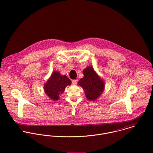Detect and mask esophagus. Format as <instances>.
<instances>
[{
	"mask_svg": "<svg viewBox=\"0 0 153 153\" xmlns=\"http://www.w3.org/2000/svg\"><path fill=\"white\" fill-rule=\"evenodd\" d=\"M72 84H73L75 85V84H77V82H78V80H77V79H74V80H72Z\"/></svg>",
	"mask_w": 153,
	"mask_h": 153,
	"instance_id": "esophagus-1",
	"label": "esophagus"
}]
</instances>
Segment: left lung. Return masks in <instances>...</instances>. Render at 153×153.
Segmentation results:
<instances>
[{
    "instance_id": "1",
    "label": "left lung",
    "mask_w": 153,
    "mask_h": 153,
    "mask_svg": "<svg viewBox=\"0 0 153 153\" xmlns=\"http://www.w3.org/2000/svg\"><path fill=\"white\" fill-rule=\"evenodd\" d=\"M84 77L78 82L84 89L86 97L90 101H95L104 91V83L97 75L92 66H88L84 71Z\"/></svg>"
}]
</instances>
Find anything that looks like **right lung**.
Returning <instances> with one entry per match:
<instances>
[{
	"mask_svg": "<svg viewBox=\"0 0 153 153\" xmlns=\"http://www.w3.org/2000/svg\"><path fill=\"white\" fill-rule=\"evenodd\" d=\"M71 84V81L66 75H61L60 72L55 71L44 85V90L50 98L56 101L59 98V95L64 92L66 87Z\"/></svg>",
	"mask_w": 153,
	"mask_h": 153,
	"instance_id": "right-lung-1",
	"label": "right lung"
}]
</instances>
